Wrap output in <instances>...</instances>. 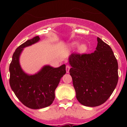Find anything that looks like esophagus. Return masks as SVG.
<instances>
[{
	"instance_id": "esophagus-1",
	"label": "esophagus",
	"mask_w": 127,
	"mask_h": 127,
	"mask_svg": "<svg viewBox=\"0 0 127 127\" xmlns=\"http://www.w3.org/2000/svg\"><path fill=\"white\" fill-rule=\"evenodd\" d=\"M70 68H71V66H70L69 65H66V72L68 73L69 72V69H70Z\"/></svg>"
}]
</instances>
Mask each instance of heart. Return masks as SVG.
<instances>
[{"instance_id": "b5f03b06", "label": "heart", "mask_w": 127, "mask_h": 127, "mask_svg": "<svg viewBox=\"0 0 127 127\" xmlns=\"http://www.w3.org/2000/svg\"><path fill=\"white\" fill-rule=\"evenodd\" d=\"M77 45V42H73L72 43H71L72 47H75ZM79 52H81V53H84V52H86L87 50V46L85 44H82L81 45H80V47H79Z\"/></svg>"}]
</instances>
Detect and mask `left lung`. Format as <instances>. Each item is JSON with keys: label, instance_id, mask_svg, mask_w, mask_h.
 <instances>
[{"label": "left lung", "instance_id": "1", "mask_svg": "<svg viewBox=\"0 0 127 127\" xmlns=\"http://www.w3.org/2000/svg\"><path fill=\"white\" fill-rule=\"evenodd\" d=\"M92 53H73L69 57L76 98L82 104L95 107L108 99L118 82V63L112 50L100 38Z\"/></svg>", "mask_w": 127, "mask_h": 127}]
</instances>
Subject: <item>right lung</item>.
<instances>
[{
  "label": "right lung",
  "instance_id": "1",
  "mask_svg": "<svg viewBox=\"0 0 127 127\" xmlns=\"http://www.w3.org/2000/svg\"><path fill=\"white\" fill-rule=\"evenodd\" d=\"M36 36L19 46L13 53L10 64V85L14 93L24 106L31 109L43 108L51 105L55 99V91L61 78L66 74V65L57 68L46 66L35 75L24 72L19 63L23 48L38 42Z\"/></svg>",
  "mask_w": 127,
  "mask_h": 127
}]
</instances>
